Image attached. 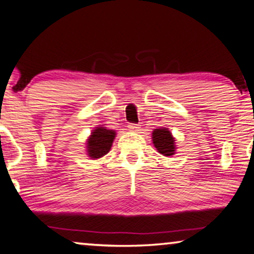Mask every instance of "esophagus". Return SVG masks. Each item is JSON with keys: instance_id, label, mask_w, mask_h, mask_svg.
Instances as JSON below:
<instances>
[{"instance_id": "34e87169", "label": "esophagus", "mask_w": 254, "mask_h": 254, "mask_svg": "<svg viewBox=\"0 0 254 254\" xmlns=\"http://www.w3.org/2000/svg\"><path fill=\"white\" fill-rule=\"evenodd\" d=\"M128 128H130V131H138L139 130V126L138 124H133V123H131V124H128Z\"/></svg>"}]
</instances>
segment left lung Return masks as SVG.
Masks as SVG:
<instances>
[{"instance_id": "left-lung-1", "label": "left lung", "mask_w": 254, "mask_h": 254, "mask_svg": "<svg viewBox=\"0 0 254 254\" xmlns=\"http://www.w3.org/2000/svg\"><path fill=\"white\" fill-rule=\"evenodd\" d=\"M152 139L155 148L162 155L171 156L175 154V151H176V147H175V138L168 128H155L152 133Z\"/></svg>"}]
</instances>
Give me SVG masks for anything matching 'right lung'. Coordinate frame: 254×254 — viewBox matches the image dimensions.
Wrapping results in <instances>:
<instances>
[{
    "mask_svg": "<svg viewBox=\"0 0 254 254\" xmlns=\"http://www.w3.org/2000/svg\"><path fill=\"white\" fill-rule=\"evenodd\" d=\"M115 135L116 132L114 130H108L103 127H95L86 141L87 155L94 160L102 158L112 148Z\"/></svg>",
    "mask_w": 254,
    "mask_h": 254,
    "instance_id": "1",
    "label": "right lung"
}]
</instances>
